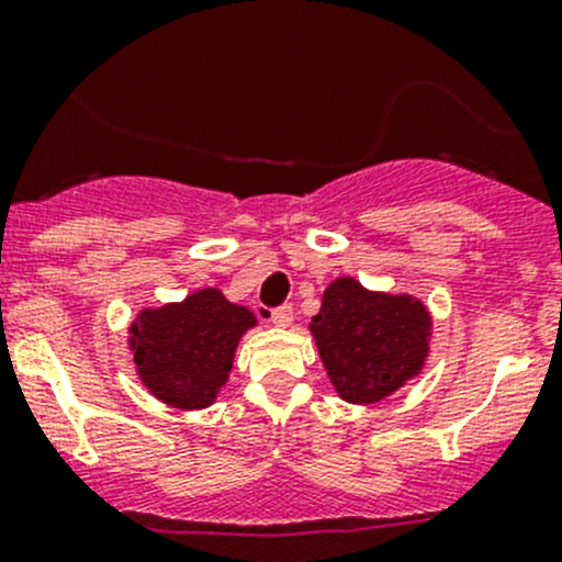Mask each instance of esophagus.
Returning a JSON list of instances; mask_svg holds the SVG:
<instances>
[{"instance_id": "34e87169", "label": "esophagus", "mask_w": 562, "mask_h": 562, "mask_svg": "<svg viewBox=\"0 0 562 562\" xmlns=\"http://www.w3.org/2000/svg\"><path fill=\"white\" fill-rule=\"evenodd\" d=\"M269 321L274 323V326H291L293 307H291V304H282V307H274L269 313Z\"/></svg>"}]
</instances>
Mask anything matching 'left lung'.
I'll return each mask as SVG.
<instances>
[{
    "instance_id": "left-lung-1",
    "label": "left lung",
    "mask_w": 562,
    "mask_h": 562,
    "mask_svg": "<svg viewBox=\"0 0 562 562\" xmlns=\"http://www.w3.org/2000/svg\"><path fill=\"white\" fill-rule=\"evenodd\" d=\"M310 328L334 389L361 405L411 381L429 350V315L422 302L370 293L350 277L326 288Z\"/></svg>"
}]
</instances>
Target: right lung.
Segmentation results:
<instances>
[{
  "label": "right lung",
  "mask_w": 562,
  "mask_h": 562,
  "mask_svg": "<svg viewBox=\"0 0 562 562\" xmlns=\"http://www.w3.org/2000/svg\"><path fill=\"white\" fill-rule=\"evenodd\" d=\"M249 326H255L249 310L206 288L179 304L144 310L130 328V350L140 381L157 400L195 411L217 400Z\"/></svg>",
  "instance_id": "add662e5"
}]
</instances>
